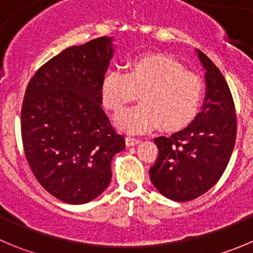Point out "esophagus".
Returning a JSON list of instances; mask_svg holds the SVG:
<instances>
[{"mask_svg": "<svg viewBox=\"0 0 253 253\" xmlns=\"http://www.w3.org/2000/svg\"><path fill=\"white\" fill-rule=\"evenodd\" d=\"M141 141L138 140V138H134V137H126V145L128 146V147H131V146H134L137 145V143H140Z\"/></svg>", "mask_w": 253, "mask_h": 253, "instance_id": "34e87169", "label": "esophagus"}]
</instances>
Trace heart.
<instances>
[{
  "instance_id": "1",
  "label": "heart",
  "mask_w": 253,
  "mask_h": 253,
  "mask_svg": "<svg viewBox=\"0 0 253 253\" xmlns=\"http://www.w3.org/2000/svg\"><path fill=\"white\" fill-rule=\"evenodd\" d=\"M142 102L119 113L116 126L128 133H143L161 125L169 131L182 129L196 119L204 84L169 56L147 53L128 63V71L108 70L101 82L106 107L119 112L137 98Z\"/></svg>"
}]
</instances>
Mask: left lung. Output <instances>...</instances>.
Here are the masks:
<instances>
[{"mask_svg": "<svg viewBox=\"0 0 253 253\" xmlns=\"http://www.w3.org/2000/svg\"><path fill=\"white\" fill-rule=\"evenodd\" d=\"M205 71L201 112L181 131L156 137L159 157L150 169L152 185L169 200L186 202L213 187L236 142V113L227 82L213 62L195 49Z\"/></svg>", "mask_w": 253, "mask_h": 253, "instance_id": "1", "label": "left lung"}]
</instances>
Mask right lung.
I'll return each instance as SVG.
<instances>
[{
    "label": "right lung",
    "instance_id": "right-lung-1",
    "mask_svg": "<svg viewBox=\"0 0 253 253\" xmlns=\"http://www.w3.org/2000/svg\"><path fill=\"white\" fill-rule=\"evenodd\" d=\"M113 55V37L71 46L44 63L26 89V159L42 187L66 204L98 197L111 182L113 156L125 148L101 107V82Z\"/></svg>",
    "mask_w": 253,
    "mask_h": 253
}]
</instances>
